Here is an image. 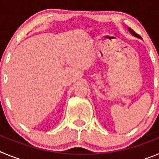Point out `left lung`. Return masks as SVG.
Masks as SVG:
<instances>
[{"instance_id": "8db88e82", "label": "left lung", "mask_w": 159, "mask_h": 159, "mask_svg": "<svg viewBox=\"0 0 159 159\" xmlns=\"http://www.w3.org/2000/svg\"><path fill=\"white\" fill-rule=\"evenodd\" d=\"M128 30H129V32H130V33H131V34L133 35V36H136V37H138V38H140V36H139V35H138L137 33H136V32H134V30H132V29H130V28H128Z\"/></svg>"}]
</instances>
